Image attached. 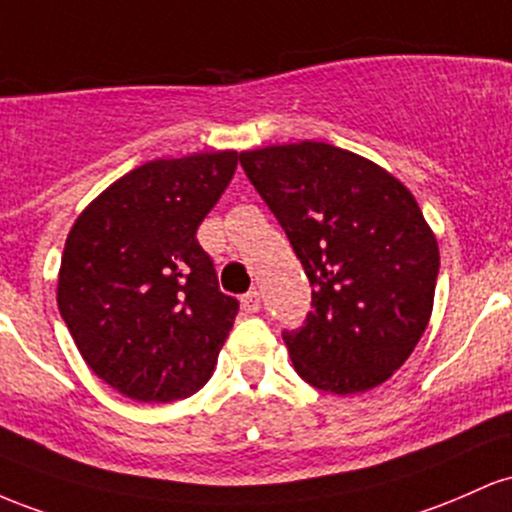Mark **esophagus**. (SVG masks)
<instances>
[{
  "label": "esophagus",
  "mask_w": 512,
  "mask_h": 512,
  "mask_svg": "<svg viewBox=\"0 0 512 512\" xmlns=\"http://www.w3.org/2000/svg\"><path fill=\"white\" fill-rule=\"evenodd\" d=\"M258 307H261V295L258 292H246L244 297H241V309H244L246 314H256Z\"/></svg>",
  "instance_id": "obj_1"
}]
</instances>
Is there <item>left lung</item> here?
<instances>
[{
    "instance_id": "8db88e82",
    "label": "left lung",
    "mask_w": 512,
    "mask_h": 512,
    "mask_svg": "<svg viewBox=\"0 0 512 512\" xmlns=\"http://www.w3.org/2000/svg\"><path fill=\"white\" fill-rule=\"evenodd\" d=\"M312 285V312L283 331L297 375L360 394L406 363L433 312L440 254L409 188L326 142L241 152Z\"/></svg>"
}]
</instances>
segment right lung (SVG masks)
Listing matches in <instances>:
<instances>
[{
  "mask_svg": "<svg viewBox=\"0 0 512 512\" xmlns=\"http://www.w3.org/2000/svg\"><path fill=\"white\" fill-rule=\"evenodd\" d=\"M237 162L225 149L137 166L67 234L57 307L86 365L128 399H186L212 377L239 302L195 232Z\"/></svg>",
  "mask_w": 512,
  "mask_h": 512,
  "instance_id": "add662e5",
  "label": "right lung"
}]
</instances>
